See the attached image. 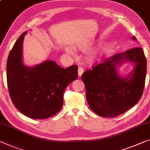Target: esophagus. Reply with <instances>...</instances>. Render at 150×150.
<instances>
[{
    "mask_svg": "<svg viewBox=\"0 0 150 150\" xmlns=\"http://www.w3.org/2000/svg\"><path fill=\"white\" fill-rule=\"evenodd\" d=\"M83 72H84V69H83L82 67H78V76H82Z\"/></svg>",
    "mask_w": 150,
    "mask_h": 150,
    "instance_id": "esophagus-1",
    "label": "esophagus"
}]
</instances>
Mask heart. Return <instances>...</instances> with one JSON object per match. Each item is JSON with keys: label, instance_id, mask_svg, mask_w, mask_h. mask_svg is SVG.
Returning <instances> with one entry per match:
<instances>
[{"label": "heart", "instance_id": "obj_1", "mask_svg": "<svg viewBox=\"0 0 150 150\" xmlns=\"http://www.w3.org/2000/svg\"><path fill=\"white\" fill-rule=\"evenodd\" d=\"M67 52H68V53H70V54H72V52L71 51V50H70V49H68V50H67Z\"/></svg>", "mask_w": 150, "mask_h": 150}]
</instances>
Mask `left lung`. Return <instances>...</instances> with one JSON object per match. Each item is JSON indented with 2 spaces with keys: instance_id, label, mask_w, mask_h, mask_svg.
<instances>
[{
  "instance_id": "1",
  "label": "left lung",
  "mask_w": 150,
  "mask_h": 150,
  "mask_svg": "<svg viewBox=\"0 0 150 150\" xmlns=\"http://www.w3.org/2000/svg\"><path fill=\"white\" fill-rule=\"evenodd\" d=\"M133 40H135V36ZM133 62L135 68L122 79L116 70L121 62ZM147 62L142 47H135L115 55L82 75L86 96L91 109L103 117H114L127 111L141 98L145 86Z\"/></svg>"
}]
</instances>
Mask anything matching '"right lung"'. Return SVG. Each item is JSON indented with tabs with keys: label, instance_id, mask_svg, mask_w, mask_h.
<instances>
[{
	"label": "right lung",
	"instance_id": "obj_1",
	"mask_svg": "<svg viewBox=\"0 0 150 150\" xmlns=\"http://www.w3.org/2000/svg\"><path fill=\"white\" fill-rule=\"evenodd\" d=\"M24 32L8 55L6 80L11 100L25 116L43 119L57 114L63 105L64 91L78 78V66L64 69L54 61L46 60L29 68L22 62Z\"/></svg>",
	"mask_w": 150,
	"mask_h": 150
}]
</instances>
